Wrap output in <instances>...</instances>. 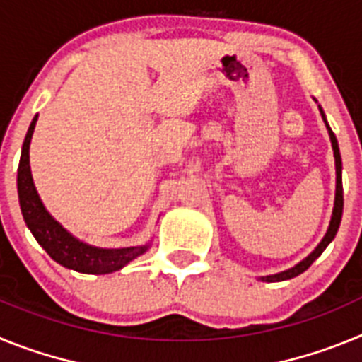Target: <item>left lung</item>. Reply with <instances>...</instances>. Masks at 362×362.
Segmentation results:
<instances>
[{
    "mask_svg": "<svg viewBox=\"0 0 362 362\" xmlns=\"http://www.w3.org/2000/svg\"><path fill=\"white\" fill-rule=\"evenodd\" d=\"M321 110V116L322 121L326 123V117H325V112L322 108ZM326 129H328V134H330V141H332V148H334V158H335V174H337V179H335V203H334V212H332V219H330V226H328V232L326 235L322 238V241L319 243L317 248L300 261L299 264H296L293 268H288V270L279 272V274H274V276H267V277H261V281H268V283H276V281H286V279H292V277L299 276L303 274L305 270H308L310 264L319 257V255L325 252V248L334 241L335 233H337L339 225H341V217H343V163H341V153H339V145H337V137L335 134L332 132L330 124L326 123Z\"/></svg>",
    "mask_w": 362,
    "mask_h": 362,
    "instance_id": "1",
    "label": "left lung"
}]
</instances>
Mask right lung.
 <instances>
[{
    "label": "right lung",
    "mask_w": 362,
    "mask_h": 362,
    "mask_svg": "<svg viewBox=\"0 0 362 362\" xmlns=\"http://www.w3.org/2000/svg\"><path fill=\"white\" fill-rule=\"evenodd\" d=\"M36 121L37 116L32 119L27 136H25L23 148H21V159L18 166V196L25 223L36 241L43 246L45 252L65 268L81 272V274H95V276L112 274L123 268L124 264H129L132 259L145 254L148 245L129 246V248H98V246L86 245L66 232L47 212L32 181L30 161H28V148H30Z\"/></svg>",
    "instance_id": "1"
}]
</instances>
